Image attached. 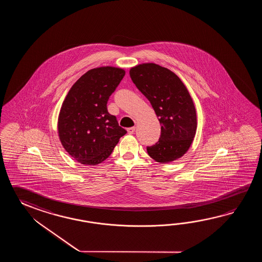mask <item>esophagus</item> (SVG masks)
Instances as JSON below:
<instances>
[{
	"instance_id": "1",
	"label": "esophagus",
	"mask_w": 262,
	"mask_h": 262,
	"mask_svg": "<svg viewBox=\"0 0 262 262\" xmlns=\"http://www.w3.org/2000/svg\"><path fill=\"white\" fill-rule=\"evenodd\" d=\"M135 129H136V127H129V128L127 129V132H128V134H134Z\"/></svg>"
}]
</instances>
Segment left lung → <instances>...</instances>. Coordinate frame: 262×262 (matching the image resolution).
I'll return each instance as SVG.
<instances>
[{"label":"left lung","mask_w":262,"mask_h":262,"mask_svg":"<svg viewBox=\"0 0 262 262\" xmlns=\"http://www.w3.org/2000/svg\"><path fill=\"white\" fill-rule=\"evenodd\" d=\"M130 78L150 101L161 125L156 144L148 155L159 163L174 161L189 149L196 130L195 108L182 80L167 68L143 63L130 69Z\"/></svg>","instance_id":"1"}]
</instances>
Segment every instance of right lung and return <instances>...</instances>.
Here are the masks:
<instances>
[{"instance_id": "1", "label": "right lung", "mask_w": 262, "mask_h": 262, "mask_svg": "<svg viewBox=\"0 0 262 262\" xmlns=\"http://www.w3.org/2000/svg\"><path fill=\"white\" fill-rule=\"evenodd\" d=\"M124 75V70L115 67L91 69L73 85L62 103L58 121L61 144L83 165L106 160L126 134L106 107Z\"/></svg>"}]
</instances>
